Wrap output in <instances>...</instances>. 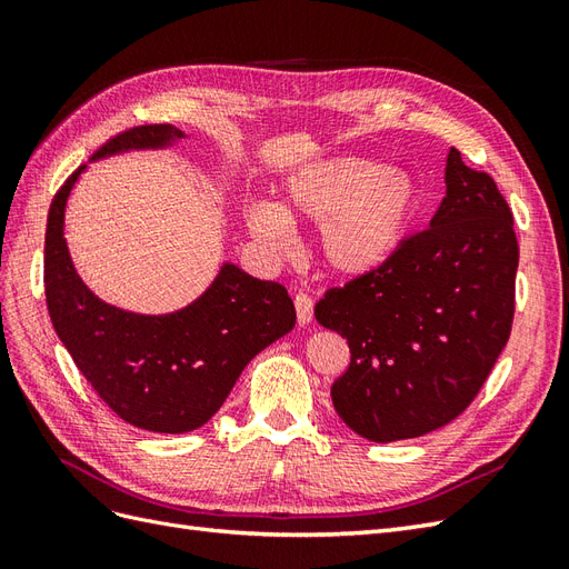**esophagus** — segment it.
<instances>
[{
  "mask_svg": "<svg viewBox=\"0 0 569 569\" xmlns=\"http://www.w3.org/2000/svg\"><path fill=\"white\" fill-rule=\"evenodd\" d=\"M295 306H297V320L299 325H308L313 320V299L303 295V291H299V295L295 297Z\"/></svg>",
  "mask_w": 569,
  "mask_h": 569,
  "instance_id": "34e87169",
  "label": "esophagus"
}]
</instances>
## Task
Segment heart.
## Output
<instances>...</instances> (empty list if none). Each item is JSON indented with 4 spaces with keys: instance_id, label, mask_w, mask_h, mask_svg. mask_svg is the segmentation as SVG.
I'll return each instance as SVG.
<instances>
[{
    "instance_id": "1",
    "label": "heart",
    "mask_w": 569,
    "mask_h": 569,
    "mask_svg": "<svg viewBox=\"0 0 569 569\" xmlns=\"http://www.w3.org/2000/svg\"><path fill=\"white\" fill-rule=\"evenodd\" d=\"M418 199V184L406 170L337 157L291 176L280 203L251 201L244 220L272 251L291 247V222H320L318 251L325 266L343 278H360L401 247Z\"/></svg>"
}]
</instances>
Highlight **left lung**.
<instances>
[{
    "instance_id": "obj_1",
    "label": "left lung",
    "mask_w": 569,
    "mask_h": 569,
    "mask_svg": "<svg viewBox=\"0 0 569 569\" xmlns=\"http://www.w3.org/2000/svg\"><path fill=\"white\" fill-rule=\"evenodd\" d=\"M429 228L385 266L327 289L316 320L349 341L332 385L339 418L389 443L449 425L472 403L510 337L518 237L491 176L451 147Z\"/></svg>"
}]
</instances>
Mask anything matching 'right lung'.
<instances>
[{
  "instance_id": "add662e5",
  "label": "right lung",
  "mask_w": 569,
  "mask_h": 569,
  "mask_svg": "<svg viewBox=\"0 0 569 569\" xmlns=\"http://www.w3.org/2000/svg\"><path fill=\"white\" fill-rule=\"evenodd\" d=\"M182 130L137 126L90 161L130 149H163ZM49 206L44 291L49 318L99 399L120 420L147 432L182 435L209 422L249 360L297 325L295 301L280 282L258 280L222 263L199 299L173 313L142 316L101 301L78 274L63 237L66 201L82 170Z\"/></svg>"
}]
</instances>
